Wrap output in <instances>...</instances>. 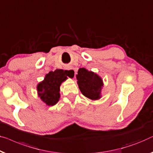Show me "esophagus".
I'll return each instance as SVG.
<instances>
[{"mask_svg": "<svg viewBox=\"0 0 153 153\" xmlns=\"http://www.w3.org/2000/svg\"><path fill=\"white\" fill-rule=\"evenodd\" d=\"M68 73H69V74L71 76H75V74H76V71L74 69H72V68H69V69H68Z\"/></svg>", "mask_w": 153, "mask_h": 153, "instance_id": "obj_1", "label": "esophagus"}]
</instances>
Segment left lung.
Listing matches in <instances>:
<instances>
[{"mask_svg": "<svg viewBox=\"0 0 153 153\" xmlns=\"http://www.w3.org/2000/svg\"><path fill=\"white\" fill-rule=\"evenodd\" d=\"M77 83L84 96L92 100L101 98V90L103 85L100 76L85 68H79L76 75Z\"/></svg>", "mask_w": 153, "mask_h": 153, "instance_id": "8db88e82", "label": "left lung"}]
</instances>
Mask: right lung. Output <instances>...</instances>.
<instances>
[{
    "mask_svg": "<svg viewBox=\"0 0 153 153\" xmlns=\"http://www.w3.org/2000/svg\"><path fill=\"white\" fill-rule=\"evenodd\" d=\"M68 76L72 77L68 70H56L45 75L44 80L37 85L39 97L48 105H54L60 98V85Z\"/></svg>",
    "mask_w": 153,
    "mask_h": 153,
    "instance_id": "1",
    "label": "right lung"
}]
</instances>
